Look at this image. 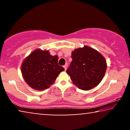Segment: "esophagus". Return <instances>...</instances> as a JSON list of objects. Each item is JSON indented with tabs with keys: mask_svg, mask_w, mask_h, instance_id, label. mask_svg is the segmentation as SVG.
Wrapping results in <instances>:
<instances>
[{
	"mask_svg": "<svg viewBox=\"0 0 130 130\" xmlns=\"http://www.w3.org/2000/svg\"><path fill=\"white\" fill-rule=\"evenodd\" d=\"M63 67H64V70H66V69H67V64H65L64 66H63Z\"/></svg>",
	"mask_w": 130,
	"mask_h": 130,
	"instance_id": "esophagus-1",
	"label": "esophagus"
}]
</instances>
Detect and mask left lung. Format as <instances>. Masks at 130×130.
Here are the masks:
<instances>
[{"label":"left lung","instance_id":"8db88e82","mask_svg":"<svg viewBox=\"0 0 130 130\" xmlns=\"http://www.w3.org/2000/svg\"><path fill=\"white\" fill-rule=\"evenodd\" d=\"M72 58V61L66 72L73 83L83 90L98 86L107 68L104 57L95 49L84 45L73 51Z\"/></svg>","mask_w":130,"mask_h":130}]
</instances>
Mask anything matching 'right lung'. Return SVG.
<instances>
[{
    "label": "right lung",
    "mask_w": 130,
    "mask_h": 130,
    "mask_svg": "<svg viewBox=\"0 0 130 130\" xmlns=\"http://www.w3.org/2000/svg\"><path fill=\"white\" fill-rule=\"evenodd\" d=\"M58 56L48 50H35L21 64V73L26 83L37 90H43L52 85L60 73L64 70L58 64Z\"/></svg>",
    "instance_id": "right-lung-1"
}]
</instances>
